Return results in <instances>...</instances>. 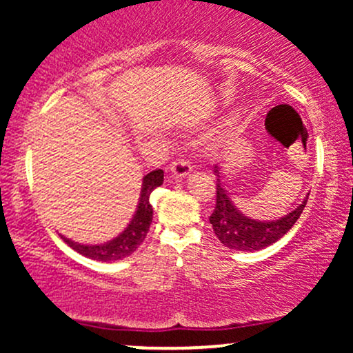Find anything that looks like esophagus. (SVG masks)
<instances>
[{"mask_svg":"<svg viewBox=\"0 0 353 353\" xmlns=\"http://www.w3.org/2000/svg\"><path fill=\"white\" fill-rule=\"evenodd\" d=\"M190 171H192V165H190L189 161L184 159V157L176 159L171 164V172L174 177H185V176H189Z\"/></svg>","mask_w":353,"mask_h":353,"instance_id":"1","label":"esophagus"}]
</instances>
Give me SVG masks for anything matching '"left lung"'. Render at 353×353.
<instances>
[{
  "label": "left lung",
  "mask_w": 353,
  "mask_h": 353,
  "mask_svg": "<svg viewBox=\"0 0 353 353\" xmlns=\"http://www.w3.org/2000/svg\"><path fill=\"white\" fill-rule=\"evenodd\" d=\"M214 172L217 176L216 208H214V212L210 214L209 221L219 241L234 250L252 252V250H261L277 242L279 239L285 236L292 229V225L297 222L303 208H305L307 199H309V194H307V197L297 209H294L287 216L277 219V221H255V219H249L242 212H239L236 205H234L228 190L221 184L219 165H214Z\"/></svg>",
  "instance_id": "8db88e82"
}]
</instances>
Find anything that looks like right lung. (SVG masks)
<instances>
[{
  "label": "right lung",
  "mask_w": 353,
  "mask_h": 353,
  "mask_svg": "<svg viewBox=\"0 0 353 353\" xmlns=\"http://www.w3.org/2000/svg\"><path fill=\"white\" fill-rule=\"evenodd\" d=\"M163 182V169H156V171L145 174L143 179V189H141L139 204H137L134 217L131 219L128 228H125L116 239L106 242V244L99 245L78 244V242H72L71 239L63 237L64 242H66L71 249H74L76 252L84 255V257L94 259V261L99 262H114L131 255L137 247L143 244L145 236H148L149 225H151L152 222V205L149 204V196H151L152 190L159 188Z\"/></svg>",
  "instance_id": "right-lung-1"
}]
</instances>
